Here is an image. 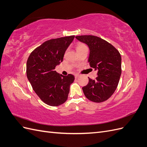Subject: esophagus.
I'll list each match as a JSON object with an SVG mask.
<instances>
[{
  "mask_svg": "<svg viewBox=\"0 0 147 147\" xmlns=\"http://www.w3.org/2000/svg\"><path fill=\"white\" fill-rule=\"evenodd\" d=\"M80 77V75L79 74H75V78H78Z\"/></svg>",
  "mask_w": 147,
  "mask_h": 147,
  "instance_id": "esophagus-1",
  "label": "esophagus"
}]
</instances>
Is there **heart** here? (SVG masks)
<instances>
[{"mask_svg": "<svg viewBox=\"0 0 147 147\" xmlns=\"http://www.w3.org/2000/svg\"><path fill=\"white\" fill-rule=\"evenodd\" d=\"M84 49H88V48L86 46V45H84V43H78L77 45L76 50H77V53L82 51L83 50H84Z\"/></svg>", "mask_w": 147, "mask_h": 147, "instance_id": "obj_1", "label": "heart"}]
</instances>
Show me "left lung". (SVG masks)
<instances>
[{
  "instance_id": "left-lung-1",
  "label": "left lung",
  "mask_w": 147,
  "mask_h": 147,
  "mask_svg": "<svg viewBox=\"0 0 147 147\" xmlns=\"http://www.w3.org/2000/svg\"><path fill=\"white\" fill-rule=\"evenodd\" d=\"M90 48L88 62L97 70V77L89 78L86 86L82 88L86 98L94 102L109 99L116 90L121 74V57L119 51L105 40L94 35L75 37Z\"/></svg>"
}]
</instances>
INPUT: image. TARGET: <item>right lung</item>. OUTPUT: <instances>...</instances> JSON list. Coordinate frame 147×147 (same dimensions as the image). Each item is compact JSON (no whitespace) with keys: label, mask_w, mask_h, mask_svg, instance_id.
I'll return each mask as SVG.
<instances>
[{"label":"right lung","mask_w":147,"mask_h":147,"mask_svg":"<svg viewBox=\"0 0 147 147\" xmlns=\"http://www.w3.org/2000/svg\"><path fill=\"white\" fill-rule=\"evenodd\" d=\"M75 36L53 38L43 43L30 53L26 74L34 91L44 103L58 106L67 99L70 86L75 77L64 76L55 70L63 61L64 53Z\"/></svg>","instance_id":"add662e5"}]
</instances>
